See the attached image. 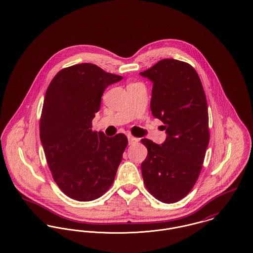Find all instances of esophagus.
<instances>
[{
    "instance_id": "34e87169",
    "label": "esophagus",
    "mask_w": 253,
    "mask_h": 253,
    "mask_svg": "<svg viewBox=\"0 0 253 253\" xmlns=\"http://www.w3.org/2000/svg\"><path fill=\"white\" fill-rule=\"evenodd\" d=\"M127 137H128V141H129V144H134V143L137 142V140H138L136 137H135V136H131V135H128Z\"/></svg>"
}]
</instances>
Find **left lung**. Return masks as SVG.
Masks as SVG:
<instances>
[{
	"label": "left lung",
	"mask_w": 253,
	"mask_h": 253,
	"mask_svg": "<svg viewBox=\"0 0 253 253\" xmlns=\"http://www.w3.org/2000/svg\"><path fill=\"white\" fill-rule=\"evenodd\" d=\"M139 74L153 83L151 112L167 133L161 145L141 139L148 150L141 163L143 182L156 199L174 203L195 186L208 147L205 92L194 67L173 58L162 59Z\"/></svg>",
	"instance_id": "obj_1"
}]
</instances>
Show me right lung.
<instances>
[{
  "label": "right lung",
  "mask_w": 253,
  "mask_h": 253,
  "mask_svg": "<svg viewBox=\"0 0 253 253\" xmlns=\"http://www.w3.org/2000/svg\"><path fill=\"white\" fill-rule=\"evenodd\" d=\"M122 80L92 63L60 70L50 83L40 117V140L59 189L91 201L113 185L128 139L92 131L105 89Z\"/></svg>",
  "instance_id": "1"
}]
</instances>
